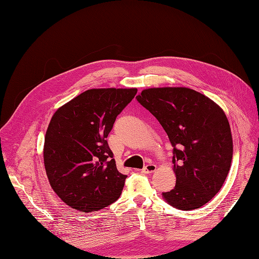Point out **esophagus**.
<instances>
[{"label":"esophagus","instance_id":"esophagus-1","mask_svg":"<svg viewBox=\"0 0 259 259\" xmlns=\"http://www.w3.org/2000/svg\"><path fill=\"white\" fill-rule=\"evenodd\" d=\"M155 169H156L155 164H147V165L142 169V171L145 174H151L153 171H155Z\"/></svg>","mask_w":259,"mask_h":259}]
</instances>
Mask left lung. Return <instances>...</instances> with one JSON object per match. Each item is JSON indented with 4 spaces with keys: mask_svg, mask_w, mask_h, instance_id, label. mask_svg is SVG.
Listing matches in <instances>:
<instances>
[{
    "mask_svg": "<svg viewBox=\"0 0 259 259\" xmlns=\"http://www.w3.org/2000/svg\"><path fill=\"white\" fill-rule=\"evenodd\" d=\"M168 136L174 189L162 198L178 209L203 206L221 190L233 153L229 121L215 101L188 88H152L136 97Z\"/></svg>",
    "mask_w": 259,
    "mask_h": 259,
    "instance_id": "1",
    "label": "left lung"
}]
</instances>
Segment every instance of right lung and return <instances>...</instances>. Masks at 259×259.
<instances>
[{
    "instance_id": "obj_1",
    "label": "right lung",
    "mask_w": 259,
    "mask_h": 259,
    "mask_svg": "<svg viewBox=\"0 0 259 259\" xmlns=\"http://www.w3.org/2000/svg\"><path fill=\"white\" fill-rule=\"evenodd\" d=\"M137 89H92L52 116L44 139L50 185L68 206L97 211L119 199L126 175L116 168L107 137Z\"/></svg>"
}]
</instances>
